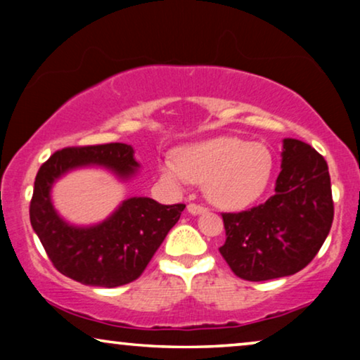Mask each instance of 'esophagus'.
I'll return each mask as SVG.
<instances>
[{"label": "esophagus", "mask_w": 360, "mask_h": 360, "mask_svg": "<svg viewBox=\"0 0 360 360\" xmlns=\"http://www.w3.org/2000/svg\"><path fill=\"white\" fill-rule=\"evenodd\" d=\"M186 210H188V213L191 214H200V213H205V211H208V208H205V206L196 205V203H190L186 206Z\"/></svg>", "instance_id": "1"}]
</instances>
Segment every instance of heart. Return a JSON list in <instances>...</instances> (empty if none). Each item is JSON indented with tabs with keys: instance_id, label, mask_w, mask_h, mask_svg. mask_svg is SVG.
Masks as SVG:
<instances>
[{
	"instance_id": "obj_1",
	"label": "heart",
	"mask_w": 360,
	"mask_h": 360,
	"mask_svg": "<svg viewBox=\"0 0 360 360\" xmlns=\"http://www.w3.org/2000/svg\"><path fill=\"white\" fill-rule=\"evenodd\" d=\"M160 170L170 184H205V195L211 203L238 210L264 191L272 172V155L262 144L216 137L184 147L176 159L169 157L162 162Z\"/></svg>"
}]
</instances>
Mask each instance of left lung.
Segmentation results:
<instances>
[{"instance_id": "left-lung-1", "label": "left lung", "mask_w": 360, "mask_h": 360, "mask_svg": "<svg viewBox=\"0 0 360 360\" xmlns=\"http://www.w3.org/2000/svg\"><path fill=\"white\" fill-rule=\"evenodd\" d=\"M334 218L328 164L311 146L283 139L275 193L239 213H223V259L239 278L264 282L300 272L326 240Z\"/></svg>"}]
</instances>
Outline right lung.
I'll return each mask as SVG.
<instances>
[{
    "label": "right lung",
    "instance_id": "add662e5",
    "mask_svg": "<svg viewBox=\"0 0 360 360\" xmlns=\"http://www.w3.org/2000/svg\"><path fill=\"white\" fill-rule=\"evenodd\" d=\"M90 164L105 165L121 179H129L139 167L132 147L121 142L57 150L36 175L31 224L53 267L65 277L91 287H121L141 277L185 205H160L134 196L100 224H67L52 206V184L65 172Z\"/></svg>",
    "mask_w": 360,
    "mask_h": 360
}]
</instances>
